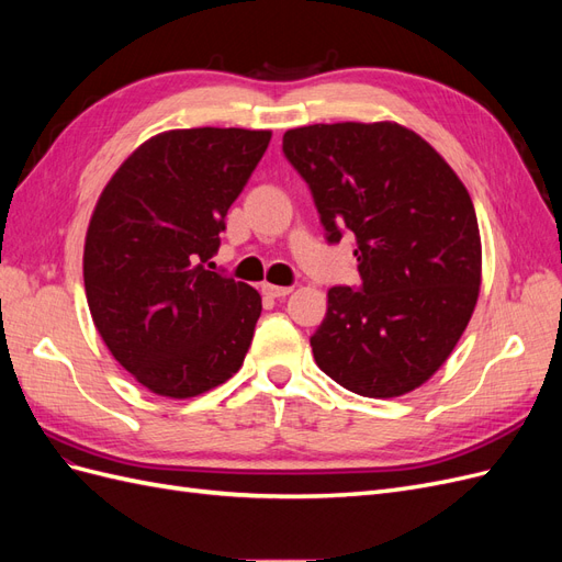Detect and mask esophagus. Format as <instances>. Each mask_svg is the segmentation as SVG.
I'll use <instances>...</instances> for the list:
<instances>
[{
	"label": "esophagus",
	"mask_w": 562,
	"mask_h": 562,
	"mask_svg": "<svg viewBox=\"0 0 562 562\" xmlns=\"http://www.w3.org/2000/svg\"><path fill=\"white\" fill-rule=\"evenodd\" d=\"M262 293L269 297H285L293 293V285H274V283H262Z\"/></svg>",
	"instance_id": "obj_1"
}]
</instances>
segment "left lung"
I'll return each mask as SVG.
<instances>
[{
	"label": "left lung",
	"mask_w": 562,
	"mask_h": 562,
	"mask_svg": "<svg viewBox=\"0 0 562 562\" xmlns=\"http://www.w3.org/2000/svg\"><path fill=\"white\" fill-rule=\"evenodd\" d=\"M283 155L310 184L328 244L356 236L361 285H335L312 335L316 366L368 398H394L446 363L481 288V234L467 187L411 128L314 124Z\"/></svg>",
	"instance_id": "left-lung-1"
}]
</instances>
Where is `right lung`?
<instances>
[{
	"instance_id": "1",
	"label": "right lung",
	"mask_w": 562,
	"mask_h": 562,
	"mask_svg": "<svg viewBox=\"0 0 562 562\" xmlns=\"http://www.w3.org/2000/svg\"><path fill=\"white\" fill-rule=\"evenodd\" d=\"M269 131L180 128L143 143L100 194L83 285L100 337L149 391L199 396L241 368L260 293L211 271Z\"/></svg>"
}]
</instances>
